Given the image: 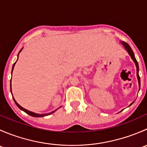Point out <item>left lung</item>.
Wrapping results in <instances>:
<instances>
[{"label":"left lung","instance_id":"8db88e82","mask_svg":"<svg viewBox=\"0 0 147 147\" xmlns=\"http://www.w3.org/2000/svg\"><path fill=\"white\" fill-rule=\"evenodd\" d=\"M121 44H122V45L124 46L125 49L127 50V52H128V53H129V55L131 56V59H132V60H134V63H135L136 66H137V78H138V82H139V87H140V77H139V65H138V63H137V60H136L135 57H134V53H133V51H132V50H131V47H130V46L127 43V42H121Z\"/></svg>","mask_w":147,"mask_h":147}]
</instances>
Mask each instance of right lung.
I'll return each mask as SVG.
<instances>
[{
  "label": "right lung",
  "mask_w": 147,
  "mask_h": 147,
  "mask_svg": "<svg viewBox=\"0 0 147 147\" xmlns=\"http://www.w3.org/2000/svg\"><path fill=\"white\" fill-rule=\"evenodd\" d=\"M20 51H21V50H20ZM20 52H19V53H20ZM19 53H18V55H19ZM16 62H17V61H16ZM16 63H15L14 64H13V69H12V72H13V68H14V66H15V65H16ZM13 100H14L15 103L16 104V105H17V106L18 107L19 109H21V110L24 111V112H26V113H27L28 115H30V116H32V117H45V116H47V115H51V114H53V112H55V111H54V112H50V113H48V114H44V115H40V114L34 113V112H30V111H28V110H27V109H24V108L22 107L21 106H20V105H19L18 104L17 102H16V100H15V99H14V98H13Z\"/></svg>",
  "instance_id": "add662e5"
}]
</instances>
